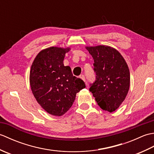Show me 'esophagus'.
Returning a JSON list of instances; mask_svg holds the SVG:
<instances>
[{
  "label": "esophagus",
  "instance_id": "34e87169",
  "mask_svg": "<svg viewBox=\"0 0 154 154\" xmlns=\"http://www.w3.org/2000/svg\"><path fill=\"white\" fill-rule=\"evenodd\" d=\"M80 78L81 79H83L85 82V75H80Z\"/></svg>",
  "mask_w": 154,
  "mask_h": 154
}]
</instances>
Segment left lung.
<instances>
[{
	"label": "left lung",
	"mask_w": 154,
	"mask_h": 154,
	"mask_svg": "<svg viewBox=\"0 0 154 154\" xmlns=\"http://www.w3.org/2000/svg\"><path fill=\"white\" fill-rule=\"evenodd\" d=\"M94 60L95 81L89 91L101 109L112 112L125 99L130 87V71L119 51L111 47H87Z\"/></svg>",
	"instance_id": "obj_1"
}]
</instances>
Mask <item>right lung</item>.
Wrapping results in <instances>:
<instances>
[{"label":"right lung","instance_id":"1","mask_svg":"<svg viewBox=\"0 0 154 154\" xmlns=\"http://www.w3.org/2000/svg\"><path fill=\"white\" fill-rule=\"evenodd\" d=\"M69 48L51 47L41 51L32 65L30 83L32 93L40 106L54 116H61L70 109L76 94L85 87L84 81L64 66Z\"/></svg>","mask_w":154,"mask_h":154}]
</instances>
